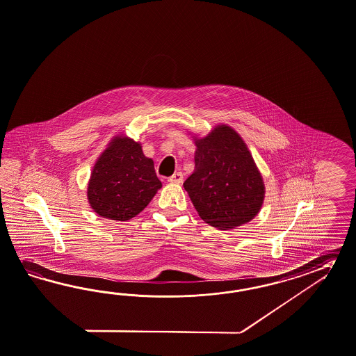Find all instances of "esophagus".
I'll return each instance as SVG.
<instances>
[{
	"instance_id": "obj_1",
	"label": "esophagus",
	"mask_w": 356,
	"mask_h": 356,
	"mask_svg": "<svg viewBox=\"0 0 356 356\" xmlns=\"http://www.w3.org/2000/svg\"><path fill=\"white\" fill-rule=\"evenodd\" d=\"M168 182L170 183H182L183 182V174L181 172H177L174 173L172 177L168 178Z\"/></svg>"
}]
</instances>
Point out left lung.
Wrapping results in <instances>:
<instances>
[{
	"label": "left lung",
	"mask_w": 356,
	"mask_h": 356,
	"mask_svg": "<svg viewBox=\"0 0 356 356\" xmlns=\"http://www.w3.org/2000/svg\"><path fill=\"white\" fill-rule=\"evenodd\" d=\"M193 142L195 170L183 187L200 218L219 229L250 222L262 208L266 191L244 139L220 124Z\"/></svg>",
	"instance_id": "left-lung-1"
}]
</instances>
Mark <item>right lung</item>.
Returning a JSON list of instances; mask_svg holds the SVG:
<instances>
[{
	"label": "right lung",
	"mask_w": 356,
	"mask_h": 356,
	"mask_svg": "<svg viewBox=\"0 0 356 356\" xmlns=\"http://www.w3.org/2000/svg\"><path fill=\"white\" fill-rule=\"evenodd\" d=\"M154 160L134 139L119 134L92 166L88 201L103 218L128 220L136 217L161 188Z\"/></svg>",
	"instance_id": "add662e5"
}]
</instances>
